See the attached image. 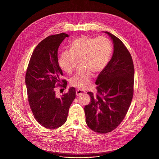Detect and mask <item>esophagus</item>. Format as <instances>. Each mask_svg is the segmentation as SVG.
Wrapping results in <instances>:
<instances>
[{
	"mask_svg": "<svg viewBox=\"0 0 159 159\" xmlns=\"http://www.w3.org/2000/svg\"><path fill=\"white\" fill-rule=\"evenodd\" d=\"M76 95L78 96H80V95H83V94H86V92L82 89H77L76 91Z\"/></svg>",
	"mask_w": 159,
	"mask_h": 159,
	"instance_id": "34e87169",
	"label": "esophagus"
}]
</instances>
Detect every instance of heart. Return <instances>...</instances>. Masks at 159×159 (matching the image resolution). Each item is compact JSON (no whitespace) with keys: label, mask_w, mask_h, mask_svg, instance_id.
Here are the masks:
<instances>
[{"label":"heart","mask_w":159,"mask_h":159,"mask_svg":"<svg viewBox=\"0 0 159 159\" xmlns=\"http://www.w3.org/2000/svg\"><path fill=\"white\" fill-rule=\"evenodd\" d=\"M112 51L110 39L104 36L93 38L81 36L74 39L70 51L60 55L59 65L66 72L70 73L75 68L76 58H80V68L70 80V84L81 89H86L91 83L93 72L102 71L107 65Z\"/></svg>","instance_id":"obj_1"}]
</instances>
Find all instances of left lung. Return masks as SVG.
I'll list each match as a JSON object with an SVG mask.
<instances>
[{"instance_id":"left-lung-1","label":"left lung","mask_w":159,"mask_h":159,"mask_svg":"<svg viewBox=\"0 0 159 159\" xmlns=\"http://www.w3.org/2000/svg\"><path fill=\"white\" fill-rule=\"evenodd\" d=\"M104 33L113 41V55L96 81L97 94L88 93L91 102L84 107L87 125L102 134L115 129L124 119L133 96L134 76L133 59L127 48L117 37Z\"/></svg>"}]
</instances>
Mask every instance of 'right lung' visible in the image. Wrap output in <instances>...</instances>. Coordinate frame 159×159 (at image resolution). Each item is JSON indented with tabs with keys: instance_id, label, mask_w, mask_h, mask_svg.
<instances>
[{
	"instance_id": "right-lung-1",
	"label": "right lung",
	"mask_w": 159,
	"mask_h": 159,
	"mask_svg": "<svg viewBox=\"0 0 159 159\" xmlns=\"http://www.w3.org/2000/svg\"><path fill=\"white\" fill-rule=\"evenodd\" d=\"M64 33L43 39L34 50L27 68L25 83L28 99L36 121L48 129H56L66 121L70 107L76 98L75 88L66 93L55 95L56 86L66 88L67 82L59 66L57 52L64 39ZM63 83L62 85L60 83Z\"/></svg>"
}]
</instances>
